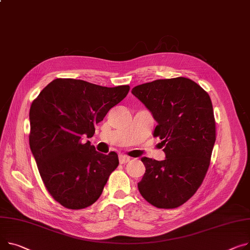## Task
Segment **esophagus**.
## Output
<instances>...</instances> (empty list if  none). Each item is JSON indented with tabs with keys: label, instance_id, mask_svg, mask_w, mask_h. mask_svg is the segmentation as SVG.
Here are the masks:
<instances>
[{
	"label": "esophagus",
	"instance_id": "1",
	"mask_svg": "<svg viewBox=\"0 0 250 250\" xmlns=\"http://www.w3.org/2000/svg\"><path fill=\"white\" fill-rule=\"evenodd\" d=\"M119 160H120V163H121V164H125V163H127L130 159H129V157H127V156L121 155V156L119 157Z\"/></svg>",
	"mask_w": 250,
	"mask_h": 250
}]
</instances>
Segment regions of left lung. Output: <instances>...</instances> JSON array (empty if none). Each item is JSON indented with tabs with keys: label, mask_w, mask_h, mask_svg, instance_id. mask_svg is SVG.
Instances as JSON below:
<instances>
[{
	"label": "left lung",
	"mask_w": 250,
	"mask_h": 250,
	"mask_svg": "<svg viewBox=\"0 0 250 250\" xmlns=\"http://www.w3.org/2000/svg\"><path fill=\"white\" fill-rule=\"evenodd\" d=\"M131 93L158 123L154 137L163 141L166 154L164 161L142 158L146 173L139 191L157 208H177L196 193L209 168L216 140L210 96L185 77L144 83Z\"/></svg>",
	"instance_id": "obj_1"
}]
</instances>
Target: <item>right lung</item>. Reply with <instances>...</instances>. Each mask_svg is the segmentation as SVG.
<instances>
[{"label": "right lung", "mask_w": 250, "mask_h": 250, "mask_svg": "<svg viewBox=\"0 0 250 250\" xmlns=\"http://www.w3.org/2000/svg\"><path fill=\"white\" fill-rule=\"evenodd\" d=\"M128 90V85L105 87L57 78L33 101L29 112L31 152L47 191L65 208L92 205L118 168V154H101L82 140L94 135V125Z\"/></svg>", "instance_id": "right-lung-1"}]
</instances>
